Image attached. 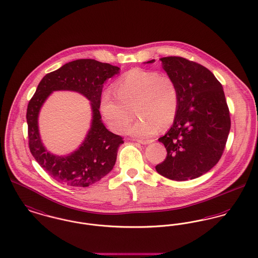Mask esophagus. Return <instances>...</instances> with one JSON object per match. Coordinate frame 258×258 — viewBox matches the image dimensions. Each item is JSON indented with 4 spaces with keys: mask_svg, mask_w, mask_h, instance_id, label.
Wrapping results in <instances>:
<instances>
[{
    "mask_svg": "<svg viewBox=\"0 0 258 258\" xmlns=\"http://www.w3.org/2000/svg\"><path fill=\"white\" fill-rule=\"evenodd\" d=\"M138 142L142 145H149L150 143H152V140H138Z\"/></svg>",
    "mask_w": 258,
    "mask_h": 258,
    "instance_id": "esophagus-1",
    "label": "esophagus"
}]
</instances>
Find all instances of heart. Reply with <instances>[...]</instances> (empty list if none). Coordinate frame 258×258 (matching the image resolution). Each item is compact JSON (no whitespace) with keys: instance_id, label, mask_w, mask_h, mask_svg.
<instances>
[{"instance_id":"obj_1","label":"heart","mask_w":258,"mask_h":258,"mask_svg":"<svg viewBox=\"0 0 258 258\" xmlns=\"http://www.w3.org/2000/svg\"><path fill=\"white\" fill-rule=\"evenodd\" d=\"M115 94L105 91L101 97V113L116 134H122L133 119L136 107L140 119L128 133L141 139L156 135L160 125L174 122L179 107V89L173 78L158 72L133 69L114 84Z\"/></svg>"}]
</instances>
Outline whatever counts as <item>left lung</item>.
Instances as JSON below:
<instances>
[{
  "mask_svg": "<svg viewBox=\"0 0 258 258\" xmlns=\"http://www.w3.org/2000/svg\"><path fill=\"white\" fill-rule=\"evenodd\" d=\"M160 61L177 83L179 107L172 127L158 139L167 156L155 169L173 180L193 179L219 161L230 131L229 109L222 85L210 70L178 56Z\"/></svg>",
  "mask_w": 258,
  "mask_h": 258,
  "instance_id": "1",
  "label": "left lung"
}]
</instances>
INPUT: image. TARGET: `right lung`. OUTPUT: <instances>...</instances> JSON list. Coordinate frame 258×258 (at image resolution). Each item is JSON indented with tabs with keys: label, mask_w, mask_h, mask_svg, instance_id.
<instances>
[{
	"label": "right lung",
	"mask_w": 258,
	"mask_h": 258,
	"mask_svg": "<svg viewBox=\"0 0 258 258\" xmlns=\"http://www.w3.org/2000/svg\"><path fill=\"white\" fill-rule=\"evenodd\" d=\"M119 70L94 59H79L45 75L39 83L26 113L29 148L41 168L57 181L69 186L87 187L112 170L123 139L106 128L99 109L104 82L117 75ZM58 90L81 93L91 101L93 109L91 129L85 141L79 149L64 157L55 156L45 149L37 124L43 103Z\"/></svg>",
	"instance_id": "1"
}]
</instances>
